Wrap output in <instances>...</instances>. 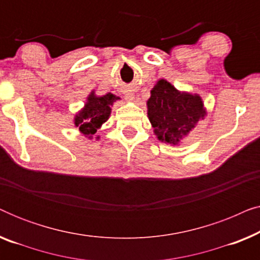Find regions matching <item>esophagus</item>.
Segmentation results:
<instances>
[{
	"mask_svg": "<svg viewBox=\"0 0 260 260\" xmlns=\"http://www.w3.org/2000/svg\"><path fill=\"white\" fill-rule=\"evenodd\" d=\"M124 98H125L126 102H134L135 101V94L134 93H126L124 95Z\"/></svg>",
	"mask_w": 260,
	"mask_h": 260,
	"instance_id": "esophagus-1",
	"label": "esophagus"
}]
</instances>
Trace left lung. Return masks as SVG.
<instances>
[{"mask_svg": "<svg viewBox=\"0 0 260 260\" xmlns=\"http://www.w3.org/2000/svg\"><path fill=\"white\" fill-rule=\"evenodd\" d=\"M147 108L157 140L170 145H179L207 115L200 95L179 91L166 79L152 87Z\"/></svg>", "mask_w": 260, "mask_h": 260, "instance_id": "left-lung-1", "label": "left lung"}]
</instances>
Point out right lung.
Here are the masks:
<instances>
[{"label":"right lung","instance_id":"obj_1","mask_svg":"<svg viewBox=\"0 0 260 260\" xmlns=\"http://www.w3.org/2000/svg\"><path fill=\"white\" fill-rule=\"evenodd\" d=\"M118 99L119 97L110 92L105 95H97L94 91H92L87 95L84 108L74 116V125L79 129L80 134L88 140H92L99 127L109 119L111 115V106ZM95 140H99V136L95 137Z\"/></svg>","mask_w":260,"mask_h":260}]
</instances>
